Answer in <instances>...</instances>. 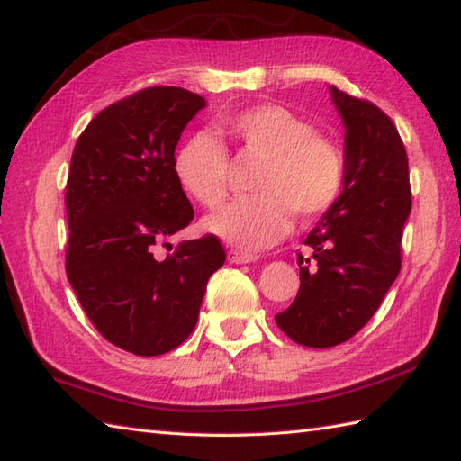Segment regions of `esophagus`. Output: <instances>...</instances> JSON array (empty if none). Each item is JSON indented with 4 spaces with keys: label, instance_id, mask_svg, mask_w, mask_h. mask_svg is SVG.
<instances>
[{
    "label": "esophagus",
    "instance_id": "obj_1",
    "mask_svg": "<svg viewBox=\"0 0 461 461\" xmlns=\"http://www.w3.org/2000/svg\"><path fill=\"white\" fill-rule=\"evenodd\" d=\"M228 259H230L231 263H251V261L258 259V256H256V253H249V251L230 249V251H228Z\"/></svg>",
    "mask_w": 461,
    "mask_h": 461
}]
</instances>
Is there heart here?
<instances>
[{
  "label": "heart",
  "instance_id": "heart-1",
  "mask_svg": "<svg viewBox=\"0 0 461 461\" xmlns=\"http://www.w3.org/2000/svg\"><path fill=\"white\" fill-rule=\"evenodd\" d=\"M221 129L241 154L263 160L258 195L230 203L205 220L223 241L243 249L269 248L291 228L293 215L311 221L335 205L347 185V152L315 124L281 104H258L225 114ZM182 188L205 208L228 198L230 154L213 131L194 132L174 156Z\"/></svg>",
  "mask_w": 461,
  "mask_h": 461
}]
</instances>
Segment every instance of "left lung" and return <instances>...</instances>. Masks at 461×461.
I'll use <instances>...</instances> for the list:
<instances>
[{"label": "left lung", "instance_id": "left-lung-1", "mask_svg": "<svg viewBox=\"0 0 461 461\" xmlns=\"http://www.w3.org/2000/svg\"><path fill=\"white\" fill-rule=\"evenodd\" d=\"M332 101L347 129V185L307 236L297 297L276 315L291 340L311 348L347 342L378 311L402 267L412 210L408 154L393 119L335 86Z\"/></svg>", "mask_w": 461, "mask_h": 461}]
</instances>
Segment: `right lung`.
<instances>
[{
  "label": "right lung",
  "instance_id": "right-lung-1",
  "mask_svg": "<svg viewBox=\"0 0 461 461\" xmlns=\"http://www.w3.org/2000/svg\"><path fill=\"white\" fill-rule=\"evenodd\" d=\"M203 104L180 86L136 91L96 114L71 156L67 279L95 329L139 357L164 355L190 337L205 283L225 261L213 233L166 259L154 256L194 220L174 150Z\"/></svg>",
  "mask_w": 461,
  "mask_h": 461
}]
</instances>
